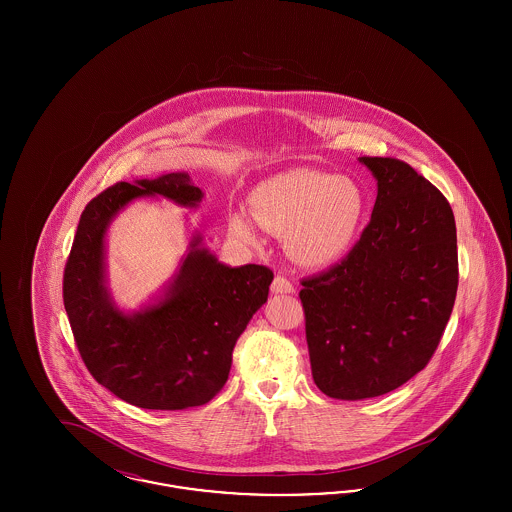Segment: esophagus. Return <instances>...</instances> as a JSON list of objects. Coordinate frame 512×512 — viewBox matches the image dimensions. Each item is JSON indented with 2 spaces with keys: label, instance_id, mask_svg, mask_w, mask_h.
I'll return each instance as SVG.
<instances>
[{
  "label": "esophagus",
  "instance_id": "obj_1",
  "mask_svg": "<svg viewBox=\"0 0 512 512\" xmlns=\"http://www.w3.org/2000/svg\"><path fill=\"white\" fill-rule=\"evenodd\" d=\"M270 292L272 293H293L295 292V288H293L292 280L290 278H286L284 274H278L274 280H272V286H270Z\"/></svg>",
  "mask_w": 512,
  "mask_h": 512
}]
</instances>
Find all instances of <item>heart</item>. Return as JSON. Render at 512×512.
Wrapping results in <instances>:
<instances>
[{
    "label": "heart",
    "instance_id": "obj_1",
    "mask_svg": "<svg viewBox=\"0 0 512 512\" xmlns=\"http://www.w3.org/2000/svg\"><path fill=\"white\" fill-rule=\"evenodd\" d=\"M365 209V194L353 178L311 169L276 174L251 194L255 220L272 234H288L293 259L307 267L340 261L355 244ZM228 226L238 240L259 244L249 217L236 213Z\"/></svg>",
    "mask_w": 512,
    "mask_h": 512
}]
</instances>
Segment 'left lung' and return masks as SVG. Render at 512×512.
<instances>
[{
  "label": "left lung",
  "instance_id": "8db88e82",
  "mask_svg": "<svg viewBox=\"0 0 512 512\" xmlns=\"http://www.w3.org/2000/svg\"><path fill=\"white\" fill-rule=\"evenodd\" d=\"M378 195L361 240L334 267L303 278L299 299L318 390L357 401L393 391L430 363L457 286L449 201L395 157H361Z\"/></svg>",
  "mask_w": 512,
  "mask_h": 512
}]
</instances>
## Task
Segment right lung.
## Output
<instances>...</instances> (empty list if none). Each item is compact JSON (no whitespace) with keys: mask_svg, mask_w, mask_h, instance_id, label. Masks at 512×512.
I'll list each match as a JSON object with an SVG mask.
<instances>
[{"mask_svg":"<svg viewBox=\"0 0 512 512\" xmlns=\"http://www.w3.org/2000/svg\"><path fill=\"white\" fill-rule=\"evenodd\" d=\"M146 194L190 207L203 195L186 172L117 182L96 195L78 220L63 303L78 353L98 384L140 409L180 411L222 390L234 345L267 301L274 274L263 265L224 267L195 240L165 301L122 315L103 288V234L121 207Z\"/></svg>","mask_w":512,"mask_h":512,"instance_id":"add662e5","label":"right lung"}]
</instances>
